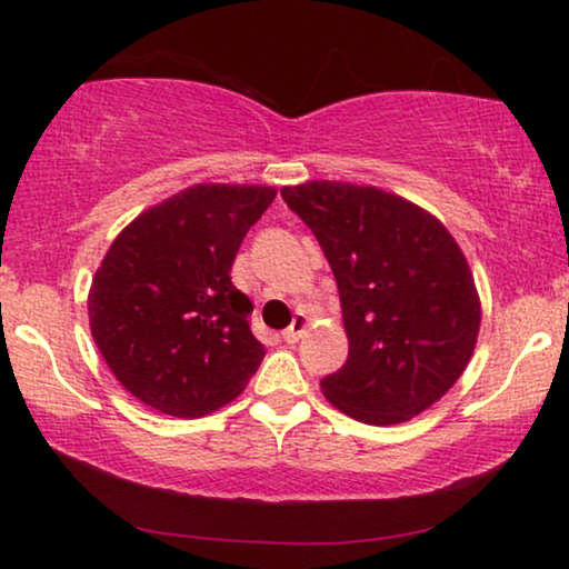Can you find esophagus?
Segmentation results:
<instances>
[{"label":"esophagus","mask_w":569,"mask_h":569,"mask_svg":"<svg viewBox=\"0 0 569 569\" xmlns=\"http://www.w3.org/2000/svg\"><path fill=\"white\" fill-rule=\"evenodd\" d=\"M306 326H308V316L306 313H295L292 323L282 331V339L287 341V345H295V341L302 337V331H306Z\"/></svg>","instance_id":"esophagus-1"}]
</instances>
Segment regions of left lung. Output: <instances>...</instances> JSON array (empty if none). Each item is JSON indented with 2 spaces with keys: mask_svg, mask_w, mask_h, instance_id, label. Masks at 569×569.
Segmentation results:
<instances>
[{
  "mask_svg": "<svg viewBox=\"0 0 569 569\" xmlns=\"http://www.w3.org/2000/svg\"><path fill=\"white\" fill-rule=\"evenodd\" d=\"M282 199L313 232L339 287L347 362L323 396L368 425H399L461 378L481 308L466 256L430 212L372 186L310 181Z\"/></svg>",
  "mask_w": 569,
  "mask_h": 569,
  "instance_id": "8db88e82",
  "label": "left lung"
}]
</instances>
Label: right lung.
Masks as SVG:
<instances>
[{"instance_id":"1","label":"right lung","mask_w":569,"mask_h":569,"mask_svg":"<svg viewBox=\"0 0 569 569\" xmlns=\"http://www.w3.org/2000/svg\"><path fill=\"white\" fill-rule=\"evenodd\" d=\"M274 197L269 186H191L139 214L108 248L90 287V331L147 407L204 417L259 370L267 352L230 269Z\"/></svg>"}]
</instances>
